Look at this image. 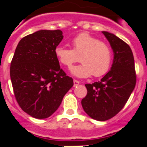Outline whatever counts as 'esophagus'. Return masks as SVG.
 I'll use <instances>...</instances> for the list:
<instances>
[{
  "mask_svg": "<svg viewBox=\"0 0 147 147\" xmlns=\"http://www.w3.org/2000/svg\"><path fill=\"white\" fill-rule=\"evenodd\" d=\"M73 82H74V86H78V85H80V81H78V80H74Z\"/></svg>",
  "mask_w": 147,
  "mask_h": 147,
  "instance_id": "1",
  "label": "esophagus"
}]
</instances>
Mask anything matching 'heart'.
I'll list each match as a JSON object with an SVG mask.
<instances>
[{
	"label": "heart",
	"instance_id": "b5f03b06",
	"mask_svg": "<svg viewBox=\"0 0 147 147\" xmlns=\"http://www.w3.org/2000/svg\"><path fill=\"white\" fill-rule=\"evenodd\" d=\"M72 49L64 46H57L54 54L60 64L71 67L79 61L82 64L71 69V73L78 78L96 77L105 75L110 67L113 51L109 45L98 38L87 33L78 34L71 41Z\"/></svg>",
	"mask_w": 147,
	"mask_h": 147
}]
</instances>
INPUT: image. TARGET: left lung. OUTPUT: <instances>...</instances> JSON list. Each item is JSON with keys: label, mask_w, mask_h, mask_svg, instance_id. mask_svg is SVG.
Returning <instances> with one entry per match:
<instances>
[{"label": "left lung", "mask_w": 147, "mask_h": 147, "mask_svg": "<svg viewBox=\"0 0 147 147\" xmlns=\"http://www.w3.org/2000/svg\"><path fill=\"white\" fill-rule=\"evenodd\" d=\"M113 51L110 71L102 80L86 84L87 94L82 100L83 110L90 117L105 121L120 112L135 89V61L130 46L115 34L102 31Z\"/></svg>", "instance_id": "obj_1"}]
</instances>
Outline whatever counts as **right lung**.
Wrapping results in <instances>:
<instances>
[{
  "label": "right lung",
  "mask_w": 147,
  "mask_h": 147,
  "mask_svg": "<svg viewBox=\"0 0 147 147\" xmlns=\"http://www.w3.org/2000/svg\"><path fill=\"white\" fill-rule=\"evenodd\" d=\"M61 30H41L21 39L11 62L10 77L21 109L37 119L50 117L73 86L55 57Z\"/></svg>",
  "instance_id": "obj_1"
}]
</instances>
